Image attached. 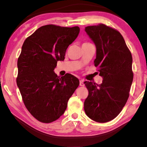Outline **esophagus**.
Instances as JSON below:
<instances>
[{"mask_svg": "<svg viewBox=\"0 0 147 147\" xmlns=\"http://www.w3.org/2000/svg\"><path fill=\"white\" fill-rule=\"evenodd\" d=\"M80 86H84V80H80Z\"/></svg>", "mask_w": 147, "mask_h": 147, "instance_id": "1", "label": "esophagus"}]
</instances>
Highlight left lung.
Wrapping results in <instances>:
<instances>
[{
  "label": "left lung",
  "instance_id": "1",
  "mask_svg": "<svg viewBox=\"0 0 147 147\" xmlns=\"http://www.w3.org/2000/svg\"><path fill=\"white\" fill-rule=\"evenodd\" d=\"M85 31L96 45L94 65L103 81L100 85L84 82L89 92L84 110L90 119L107 122L120 114L129 97L133 80L132 55L117 30L99 24L86 27Z\"/></svg>",
  "mask_w": 147,
  "mask_h": 147
}]
</instances>
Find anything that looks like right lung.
Segmentation results:
<instances>
[{"label": "right lung", "instance_id": "1", "mask_svg": "<svg viewBox=\"0 0 147 147\" xmlns=\"http://www.w3.org/2000/svg\"><path fill=\"white\" fill-rule=\"evenodd\" d=\"M79 33L78 27L47 25L24 41L18 58L17 84L25 107L40 122L50 123L63 115L79 86V80L71 74L60 78L53 71Z\"/></svg>", "mask_w": 147, "mask_h": 147}]
</instances>
